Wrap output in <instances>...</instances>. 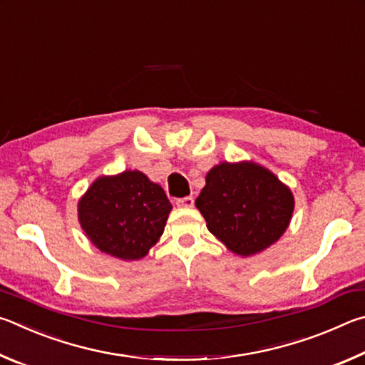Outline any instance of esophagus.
Returning a JSON list of instances; mask_svg holds the SVG:
<instances>
[{
    "label": "esophagus",
    "instance_id": "34e87169",
    "mask_svg": "<svg viewBox=\"0 0 365 365\" xmlns=\"http://www.w3.org/2000/svg\"><path fill=\"white\" fill-rule=\"evenodd\" d=\"M193 205H195L193 196H185V197H178V200H177L178 207H191Z\"/></svg>",
    "mask_w": 365,
    "mask_h": 365
}]
</instances>
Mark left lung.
I'll use <instances>...</instances> for the list:
<instances>
[{
    "instance_id": "left-lung-1",
    "label": "left lung",
    "mask_w": 365,
    "mask_h": 365,
    "mask_svg": "<svg viewBox=\"0 0 365 365\" xmlns=\"http://www.w3.org/2000/svg\"><path fill=\"white\" fill-rule=\"evenodd\" d=\"M196 207L209 232L230 251L252 256L287 230L294 200L272 172L255 163H222L209 170Z\"/></svg>"
}]
</instances>
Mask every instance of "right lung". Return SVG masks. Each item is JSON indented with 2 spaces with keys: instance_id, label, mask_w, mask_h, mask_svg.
<instances>
[{
  "instance_id": "obj_1",
  "label": "right lung",
  "mask_w": 365,
  "mask_h": 365,
  "mask_svg": "<svg viewBox=\"0 0 365 365\" xmlns=\"http://www.w3.org/2000/svg\"><path fill=\"white\" fill-rule=\"evenodd\" d=\"M170 209L158 183L138 170H125L91 185L78 202V220L101 251L135 261L146 256L163 235Z\"/></svg>"
}]
</instances>
